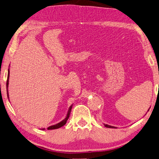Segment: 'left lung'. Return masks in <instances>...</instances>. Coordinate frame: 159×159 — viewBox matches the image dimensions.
Listing matches in <instances>:
<instances>
[{
  "instance_id": "1",
  "label": "left lung",
  "mask_w": 159,
  "mask_h": 159,
  "mask_svg": "<svg viewBox=\"0 0 159 159\" xmlns=\"http://www.w3.org/2000/svg\"><path fill=\"white\" fill-rule=\"evenodd\" d=\"M149 109H150V107H149ZM149 109H148V111H149ZM104 127H107V128H116V127L111 126V125H107V124H104Z\"/></svg>"
}]
</instances>
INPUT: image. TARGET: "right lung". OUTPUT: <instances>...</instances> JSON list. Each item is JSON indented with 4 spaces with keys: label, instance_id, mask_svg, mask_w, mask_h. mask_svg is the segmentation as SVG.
Segmentation results:
<instances>
[{
    "label": "right lung",
    "instance_id": "add662e5",
    "mask_svg": "<svg viewBox=\"0 0 159 159\" xmlns=\"http://www.w3.org/2000/svg\"><path fill=\"white\" fill-rule=\"evenodd\" d=\"M9 77H10V68H8V75H7V98H9V94H8V85H9ZM72 107H73V104L69 107V109H68V113H67V115L66 116V118L63 120L62 121H61L60 122H59V123L56 124V125H52V126H50L49 127H48V130H51V129H58V128H60L62 126H64V125H66V122L68 120V118H69L70 116V111H71V109ZM42 130H44L45 129L43 128L41 129Z\"/></svg>",
    "mask_w": 159,
    "mask_h": 159
}]
</instances>
